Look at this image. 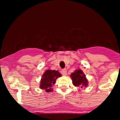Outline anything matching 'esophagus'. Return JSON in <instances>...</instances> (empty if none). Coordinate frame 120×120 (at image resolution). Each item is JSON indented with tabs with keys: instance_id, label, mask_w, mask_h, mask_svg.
Listing matches in <instances>:
<instances>
[{
	"instance_id": "esophagus-1",
	"label": "esophagus",
	"mask_w": 120,
	"mask_h": 120,
	"mask_svg": "<svg viewBox=\"0 0 120 120\" xmlns=\"http://www.w3.org/2000/svg\"><path fill=\"white\" fill-rule=\"evenodd\" d=\"M61 73L63 75H67V70L65 69H62L61 71Z\"/></svg>"
}]
</instances>
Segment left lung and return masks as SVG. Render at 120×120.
Segmentation results:
<instances>
[{
    "label": "left lung",
    "instance_id": "obj_1",
    "mask_svg": "<svg viewBox=\"0 0 120 120\" xmlns=\"http://www.w3.org/2000/svg\"><path fill=\"white\" fill-rule=\"evenodd\" d=\"M71 77L72 79L74 86L80 87L82 89V87L87 86V79H86V75L82 70L78 69L75 71L74 73L71 74Z\"/></svg>",
    "mask_w": 120,
    "mask_h": 120
}]
</instances>
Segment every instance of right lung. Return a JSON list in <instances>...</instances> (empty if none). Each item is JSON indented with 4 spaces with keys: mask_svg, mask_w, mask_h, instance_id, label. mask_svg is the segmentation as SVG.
Wrapping results in <instances>:
<instances>
[{
    "mask_svg": "<svg viewBox=\"0 0 120 120\" xmlns=\"http://www.w3.org/2000/svg\"><path fill=\"white\" fill-rule=\"evenodd\" d=\"M60 77H61V75L59 71L55 70H47L42 77L40 83V88L45 89L47 93L52 91L53 90L52 88V86L55 83L56 79Z\"/></svg>",
    "mask_w": 120,
    "mask_h": 120,
    "instance_id": "1",
    "label": "right lung"
}]
</instances>
